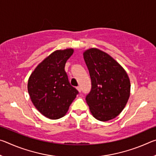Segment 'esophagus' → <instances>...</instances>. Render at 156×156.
<instances>
[{"instance_id":"obj_1","label":"esophagus","mask_w":156,"mask_h":156,"mask_svg":"<svg viewBox=\"0 0 156 156\" xmlns=\"http://www.w3.org/2000/svg\"><path fill=\"white\" fill-rule=\"evenodd\" d=\"M76 89H78V91H79V92H81V87L80 86H78V87H76Z\"/></svg>"}]
</instances>
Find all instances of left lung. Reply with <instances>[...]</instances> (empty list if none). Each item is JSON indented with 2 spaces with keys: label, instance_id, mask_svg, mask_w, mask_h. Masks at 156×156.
<instances>
[{
  "label": "left lung",
  "instance_id": "8db88e82",
  "mask_svg": "<svg viewBox=\"0 0 156 156\" xmlns=\"http://www.w3.org/2000/svg\"><path fill=\"white\" fill-rule=\"evenodd\" d=\"M89 69L91 89L86 102L91 114L100 121L115 118L124 109L130 96L127 73L112 56L96 48L83 53Z\"/></svg>",
  "mask_w": 156,
  "mask_h": 156
}]
</instances>
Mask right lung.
<instances>
[{
    "label": "right lung",
    "mask_w": 156,
    "mask_h": 156,
    "mask_svg": "<svg viewBox=\"0 0 156 156\" xmlns=\"http://www.w3.org/2000/svg\"><path fill=\"white\" fill-rule=\"evenodd\" d=\"M73 49L56 50L37 66L29 78L27 89L39 112L52 120L62 118L78 94L71 85L65 66Z\"/></svg>",
    "instance_id": "add662e5"
}]
</instances>
